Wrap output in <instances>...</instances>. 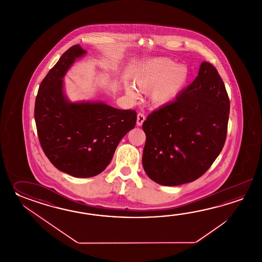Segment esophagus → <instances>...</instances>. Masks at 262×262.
Here are the masks:
<instances>
[{"label":"esophagus","instance_id":"1","mask_svg":"<svg viewBox=\"0 0 262 262\" xmlns=\"http://www.w3.org/2000/svg\"><path fill=\"white\" fill-rule=\"evenodd\" d=\"M145 121V116L142 113H139L137 116V125L138 126H141L142 123Z\"/></svg>","mask_w":262,"mask_h":262}]
</instances>
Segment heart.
<instances>
[{"label": "heart", "instance_id": "1", "mask_svg": "<svg viewBox=\"0 0 262 262\" xmlns=\"http://www.w3.org/2000/svg\"><path fill=\"white\" fill-rule=\"evenodd\" d=\"M189 70L184 64H175L172 60L157 57L145 62L134 78V85L145 94L149 93L150 105L161 107L172 102L188 80ZM125 93L135 99L137 94L131 86Z\"/></svg>", "mask_w": 262, "mask_h": 262}]
</instances>
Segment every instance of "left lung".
<instances>
[{"mask_svg":"<svg viewBox=\"0 0 262 262\" xmlns=\"http://www.w3.org/2000/svg\"><path fill=\"white\" fill-rule=\"evenodd\" d=\"M229 99L222 78L203 61L195 80L175 101L151 112L142 124L146 135L142 165L156 184H187L206 172L227 137Z\"/></svg>","mask_w":262,"mask_h":262,"instance_id":"obj_1","label":"left lung"}]
</instances>
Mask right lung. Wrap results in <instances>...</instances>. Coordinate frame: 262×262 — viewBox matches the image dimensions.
Masks as SVG:
<instances>
[{
    "label": "right lung",
    "instance_id": "right-lung-1",
    "mask_svg": "<svg viewBox=\"0 0 262 262\" xmlns=\"http://www.w3.org/2000/svg\"><path fill=\"white\" fill-rule=\"evenodd\" d=\"M86 53L80 45H75L61 55L40 84L34 106L45 155L59 170L77 178L100 174L137 122L135 111L118 110L101 101L71 102L67 98L63 78Z\"/></svg>",
    "mask_w": 262,
    "mask_h": 262
}]
</instances>
